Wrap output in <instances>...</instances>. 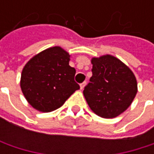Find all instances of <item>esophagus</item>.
I'll return each mask as SVG.
<instances>
[{
    "instance_id": "esophagus-1",
    "label": "esophagus",
    "mask_w": 154,
    "mask_h": 154,
    "mask_svg": "<svg viewBox=\"0 0 154 154\" xmlns=\"http://www.w3.org/2000/svg\"><path fill=\"white\" fill-rule=\"evenodd\" d=\"M85 85H86V83H85V82H84V83H82V84H80V89H81V90H83V89L85 88Z\"/></svg>"
}]
</instances>
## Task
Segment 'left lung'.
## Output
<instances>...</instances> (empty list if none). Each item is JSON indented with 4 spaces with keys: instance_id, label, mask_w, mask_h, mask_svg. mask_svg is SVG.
<instances>
[{
    "instance_id": "8db88e82",
    "label": "left lung",
    "mask_w": 154,
    "mask_h": 154,
    "mask_svg": "<svg viewBox=\"0 0 154 154\" xmlns=\"http://www.w3.org/2000/svg\"><path fill=\"white\" fill-rule=\"evenodd\" d=\"M91 62L93 76L84 89V96L96 115L104 119L118 117L137 95V78L126 64L112 55L92 58Z\"/></svg>"
}]
</instances>
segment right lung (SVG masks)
Wrapping results in <instances>:
<instances>
[{
    "label": "right lung",
    "instance_id": "obj_1",
    "mask_svg": "<svg viewBox=\"0 0 154 154\" xmlns=\"http://www.w3.org/2000/svg\"><path fill=\"white\" fill-rule=\"evenodd\" d=\"M70 55L60 46L48 48L31 58L23 68L20 87L28 103L42 112L61 107L78 90L76 69L69 66Z\"/></svg>",
    "mask_w": 154,
    "mask_h": 154
}]
</instances>
